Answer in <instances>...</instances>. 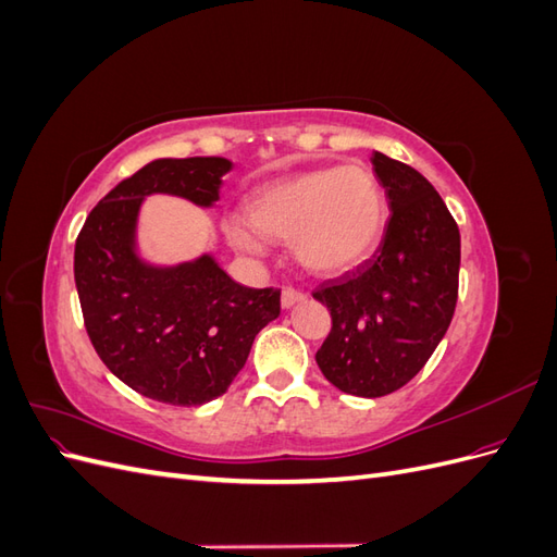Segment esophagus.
Wrapping results in <instances>:
<instances>
[{"mask_svg":"<svg viewBox=\"0 0 557 557\" xmlns=\"http://www.w3.org/2000/svg\"><path fill=\"white\" fill-rule=\"evenodd\" d=\"M301 299H307L305 293H299V290H295V288H285V290L281 293V307H283V309H290V307H295L297 301H301Z\"/></svg>","mask_w":557,"mask_h":557,"instance_id":"34e87169","label":"esophagus"}]
</instances>
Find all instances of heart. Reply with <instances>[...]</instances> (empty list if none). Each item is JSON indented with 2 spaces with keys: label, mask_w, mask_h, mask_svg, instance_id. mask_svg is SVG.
I'll return each mask as SVG.
<instances>
[{
  "label": "heart",
  "mask_w": 557,
  "mask_h": 557,
  "mask_svg": "<svg viewBox=\"0 0 557 557\" xmlns=\"http://www.w3.org/2000/svg\"><path fill=\"white\" fill-rule=\"evenodd\" d=\"M387 201L379 178L360 164L330 166L269 183L246 201V218H225V237L260 258L267 239H290L295 260L315 276H342L381 244Z\"/></svg>",
  "instance_id": "1"
}]
</instances>
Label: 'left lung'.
Returning a JSON list of instances; mask_svg holds the SVG:
<instances>
[{
    "mask_svg": "<svg viewBox=\"0 0 557 557\" xmlns=\"http://www.w3.org/2000/svg\"><path fill=\"white\" fill-rule=\"evenodd\" d=\"M391 221L376 252L358 269L320 283L332 330L315 352L342 393L383 397L425 367L458 301L460 230L434 185L413 166L372 156Z\"/></svg>",
    "mask_w": 557,
    "mask_h": 557,
    "instance_id": "8db88e82",
    "label": "left lung"
}]
</instances>
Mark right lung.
Wrapping results in <instances>:
<instances>
[{
    "mask_svg": "<svg viewBox=\"0 0 557 557\" xmlns=\"http://www.w3.org/2000/svg\"><path fill=\"white\" fill-rule=\"evenodd\" d=\"M230 170L225 158L148 162L99 201L76 239L74 278L97 356L132 391L172 407L221 397L256 334L281 313V290L246 288L209 252L170 267L139 256L148 195L209 209Z\"/></svg>",
    "mask_w": 557,
    "mask_h": 557,
    "instance_id": "obj_1",
    "label": "right lung"
}]
</instances>
